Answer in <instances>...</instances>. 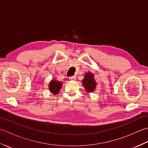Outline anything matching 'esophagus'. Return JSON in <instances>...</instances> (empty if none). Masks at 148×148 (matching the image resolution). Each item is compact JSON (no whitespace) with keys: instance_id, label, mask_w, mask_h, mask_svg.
I'll return each mask as SVG.
<instances>
[{"instance_id":"34e87169","label":"esophagus","mask_w":148,"mask_h":148,"mask_svg":"<svg viewBox=\"0 0 148 148\" xmlns=\"http://www.w3.org/2000/svg\"><path fill=\"white\" fill-rule=\"evenodd\" d=\"M69 80L70 81H75L76 79V76H72V77H70L69 78Z\"/></svg>"}]
</instances>
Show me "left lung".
<instances>
[{
	"label": "left lung",
	"instance_id": "1",
	"mask_svg": "<svg viewBox=\"0 0 148 148\" xmlns=\"http://www.w3.org/2000/svg\"><path fill=\"white\" fill-rule=\"evenodd\" d=\"M82 84L88 93L94 92L97 87V82L95 80L94 74L90 72L85 73L84 79L82 80Z\"/></svg>",
	"mask_w": 148,
	"mask_h": 148
}]
</instances>
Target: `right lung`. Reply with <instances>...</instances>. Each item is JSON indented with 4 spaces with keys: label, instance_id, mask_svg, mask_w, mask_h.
Here are the masks:
<instances>
[{
    "label": "right lung",
    "instance_id": "right-lung-1",
    "mask_svg": "<svg viewBox=\"0 0 148 148\" xmlns=\"http://www.w3.org/2000/svg\"><path fill=\"white\" fill-rule=\"evenodd\" d=\"M48 86L49 92L53 93V95H57L62 86V82L55 79V78L50 81Z\"/></svg>",
    "mask_w": 148,
    "mask_h": 148
}]
</instances>
